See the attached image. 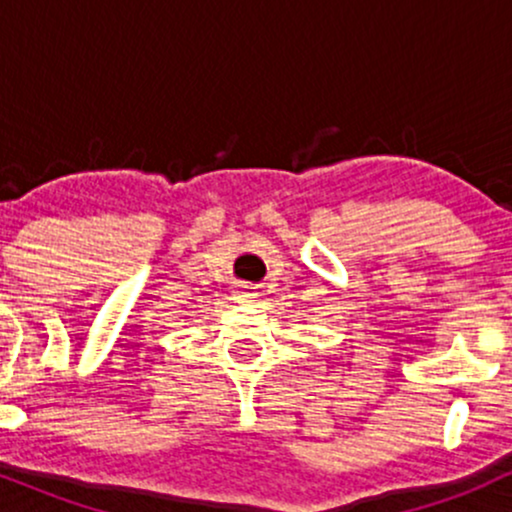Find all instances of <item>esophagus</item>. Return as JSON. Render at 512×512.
I'll list each match as a JSON object with an SVG mask.
<instances>
[{
  "label": "esophagus",
  "mask_w": 512,
  "mask_h": 512,
  "mask_svg": "<svg viewBox=\"0 0 512 512\" xmlns=\"http://www.w3.org/2000/svg\"><path fill=\"white\" fill-rule=\"evenodd\" d=\"M255 296H257V293H252V291H240L238 293V301H243V303L255 301Z\"/></svg>",
  "instance_id": "esophagus-1"
}]
</instances>
